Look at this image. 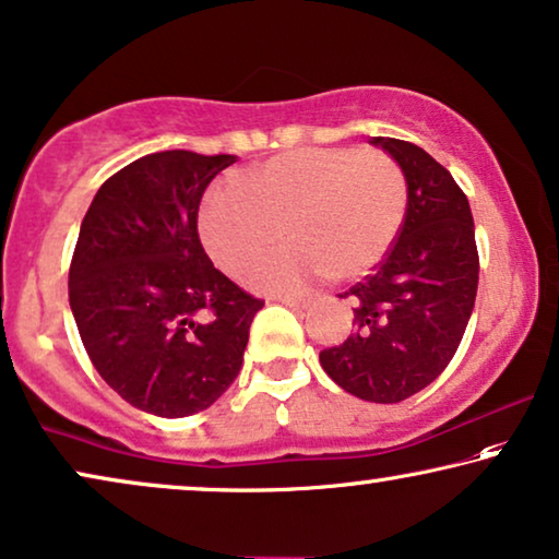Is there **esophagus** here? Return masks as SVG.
Returning a JSON list of instances; mask_svg holds the SVG:
<instances>
[{
	"instance_id": "esophagus-1",
	"label": "esophagus",
	"mask_w": 559,
	"mask_h": 559,
	"mask_svg": "<svg viewBox=\"0 0 559 559\" xmlns=\"http://www.w3.org/2000/svg\"><path fill=\"white\" fill-rule=\"evenodd\" d=\"M281 304L286 306H294V309H309V306L313 304L311 296H278Z\"/></svg>"
}]
</instances>
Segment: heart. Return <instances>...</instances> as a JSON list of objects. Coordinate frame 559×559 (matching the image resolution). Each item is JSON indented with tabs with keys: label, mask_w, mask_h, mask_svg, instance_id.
Here are the masks:
<instances>
[{
	"label": "heart",
	"mask_w": 559,
	"mask_h": 559,
	"mask_svg": "<svg viewBox=\"0 0 559 559\" xmlns=\"http://www.w3.org/2000/svg\"><path fill=\"white\" fill-rule=\"evenodd\" d=\"M407 210V177L384 152L298 148L250 169L242 182L210 187L200 235L225 271L280 237L295 238L240 270L258 290H298L313 281L359 278L395 246Z\"/></svg>",
	"instance_id": "b5f03b06"
}]
</instances>
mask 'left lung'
I'll use <instances>...</instances> for the list:
<instances>
[{"mask_svg":"<svg viewBox=\"0 0 559 559\" xmlns=\"http://www.w3.org/2000/svg\"><path fill=\"white\" fill-rule=\"evenodd\" d=\"M407 177L405 223L374 273L352 286L355 334L319 355L349 395L400 403L448 367L466 332L478 288L468 198L451 171L411 141L374 136Z\"/></svg>","mask_w":559,"mask_h":559,"instance_id":"left-lung-1","label":"left lung"}]
</instances>
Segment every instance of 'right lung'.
Masks as SVG:
<instances>
[{
  "mask_svg": "<svg viewBox=\"0 0 559 559\" xmlns=\"http://www.w3.org/2000/svg\"><path fill=\"white\" fill-rule=\"evenodd\" d=\"M233 162L185 148L131 162L100 185L70 261V309L93 367L159 418L200 413L230 388L263 309L212 265L198 233L202 194Z\"/></svg>",
  "mask_w": 559,
  "mask_h": 559,
  "instance_id": "right-lung-1",
  "label": "right lung"
}]
</instances>
